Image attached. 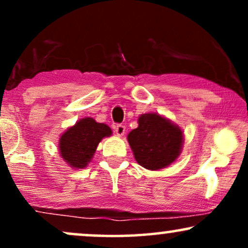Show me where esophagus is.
<instances>
[{
	"mask_svg": "<svg viewBox=\"0 0 248 248\" xmlns=\"http://www.w3.org/2000/svg\"><path fill=\"white\" fill-rule=\"evenodd\" d=\"M126 132V127L124 126V124H116L115 126V133L118 134L119 136H122Z\"/></svg>",
	"mask_w": 248,
	"mask_h": 248,
	"instance_id": "esophagus-1",
	"label": "esophagus"
}]
</instances>
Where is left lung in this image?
<instances>
[{"label": "left lung", "mask_w": 248, "mask_h": 248, "mask_svg": "<svg viewBox=\"0 0 248 248\" xmlns=\"http://www.w3.org/2000/svg\"><path fill=\"white\" fill-rule=\"evenodd\" d=\"M138 122L139 127L127 136L136 162L149 170L163 169L175 162L184 142L181 128L157 113L142 114Z\"/></svg>", "instance_id": "1"}]
</instances>
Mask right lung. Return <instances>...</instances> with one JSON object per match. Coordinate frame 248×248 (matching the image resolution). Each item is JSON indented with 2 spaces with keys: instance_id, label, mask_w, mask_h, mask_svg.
<instances>
[{
  "instance_id": "add662e5",
  "label": "right lung",
  "mask_w": 248,
  "mask_h": 248,
  "mask_svg": "<svg viewBox=\"0 0 248 248\" xmlns=\"http://www.w3.org/2000/svg\"><path fill=\"white\" fill-rule=\"evenodd\" d=\"M112 135V129L92 118L77 121L67 128L59 139V152L62 160L71 168L82 169L92 161L99 142Z\"/></svg>"
}]
</instances>
